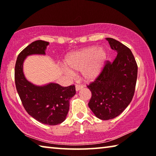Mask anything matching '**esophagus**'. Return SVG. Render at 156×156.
Segmentation results:
<instances>
[{"instance_id": "1", "label": "esophagus", "mask_w": 156, "mask_h": 156, "mask_svg": "<svg viewBox=\"0 0 156 156\" xmlns=\"http://www.w3.org/2000/svg\"><path fill=\"white\" fill-rule=\"evenodd\" d=\"M83 85H82V84H76V91H78L80 89H83Z\"/></svg>"}]
</instances>
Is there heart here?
Instances as JSON below:
<instances>
[{
	"label": "heart",
	"instance_id": "obj_1",
	"mask_svg": "<svg viewBox=\"0 0 156 156\" xmlns=\"http://www.w3.org/2000/svg\"><path fill=\"white\" fill-rule=\"evenodd\" d=\"M107 52L102 47H89L73 51L65 59L66 74L72 76V72L83 70L85 80L91 81L101 73L107 60Z\"/></svg>",
	"mask_w": 156,
	"mask_h": 156
}]
</instances>
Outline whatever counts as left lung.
Returning a JSON list of instances; mask_svg holds the SVG:
<instances>
[{
  "label": "left lung",
  "instance_id": "1",
  "mask_svg": "<svg viewBox=\"0 0 156 156\" xmlns=\"http://www.w3.org/2000/svg\"><path fill=\"white\" fill-rule=\"evenodd\" d=\"M111 48L118 53L113 62L107 61L95 81L87 85L91 91L89 107L100 120L119 115L133 98L138 65L130 49L120 42L107 38Z\"/></svg>",
  "mask_w": 156,
  "mask_h": 156
}]
</instances>
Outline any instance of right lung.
I'll list each match as a JSON object with an SVG mask.
<instances>
[{
  "label": "right lung",
  "mask_w": 156,
  "mask_h": 156,
  "mask_svg": "<svg viewBox=\"0 0 156 156\" xmlns=\"http://www.w3.org/2000/svg\"><path fill=\"white\" fill-rule=\"evenodd\" d=\"M48 42L36 41L29 44L18 56L15 65V84L26 112L44 125H56L66 119L69 100L76 94L74 85L62 87L50 83L37 86L29 82L23 73V62L33 54L44 55Z\"/></svg>",
  "instance_id": "right-lung-1"
}]
</instances>
